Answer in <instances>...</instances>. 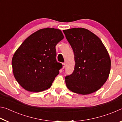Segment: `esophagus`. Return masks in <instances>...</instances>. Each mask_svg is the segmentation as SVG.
<instances>
[{
    "label": "esophagus",
    "instance_id": "obj_1",
    "mask_svg": "<svg viewBox=\"0 0 122 122\" xmlns=\"http://www.w3.org/2000/svg\"><path fill=\"white\" fill-rule=\"evenodd\" d=\"M65 67H66V64H65V63H62V68H63V69L65 68Z\"/></svg>",
    "mask_w": 122,
    "mask_h": 122
}]
</instances>
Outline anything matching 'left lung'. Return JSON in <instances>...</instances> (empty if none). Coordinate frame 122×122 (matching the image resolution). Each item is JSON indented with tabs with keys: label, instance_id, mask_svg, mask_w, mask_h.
<instances>
[{
	"label": "left lung",
	"instance_id": "1",
	"mask_svg": "<svg viewBox=\"0 0 122 122\" xmlns=\"http://www.w3.org/2000/svg\"><path fill=\"white\" fill-rule=\"evenodd\" d=\"M73 48L75 68L65 77L66 86L76 94L88 95L96 92L107 81L111 60L106 47L98 37L87 29L63 30Z\"/></svg>",
	"mask_w": 122,
	"mask_h": 122
}]
</instances>
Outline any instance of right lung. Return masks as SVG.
Segmentation results:
<instances>
[{"instance_id": "right-lung-1", "label": "right lung", "mask_w": 122, "mask_h": 122, "mask_svg": "<svg viewBox=\"0 0 122 122\" xmlns=\"http://www.w3.org/2000/svg\"><path fill=\"white\" fill-rule=\"evenodd\" d=\"M63 38L59 29H40L15 51L12 60L13 75L26 90L38 92L51 87L62 67L56 61L55 46Z\"/></svg>"}]
</instances>
